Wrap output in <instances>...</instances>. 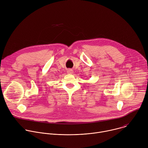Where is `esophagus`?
Listing matches in <instances>:
<instances>
[{
	"mask_svg": "<svg viewBox=\"0 0 148 148\" xmlns=\"http://www.w3.org/2000/svg\"><path fill=\"white\" fill-rule=\"evenodd\" d=\"M67 73L68 74H71L73 73V70H71V69H68V70H67Z\"/></svg>",
	"mask_w": 148,
	"mask_h": 148,
	"instance_id": "34e87169",
	"label": "esophagus"
}]
</instances>
